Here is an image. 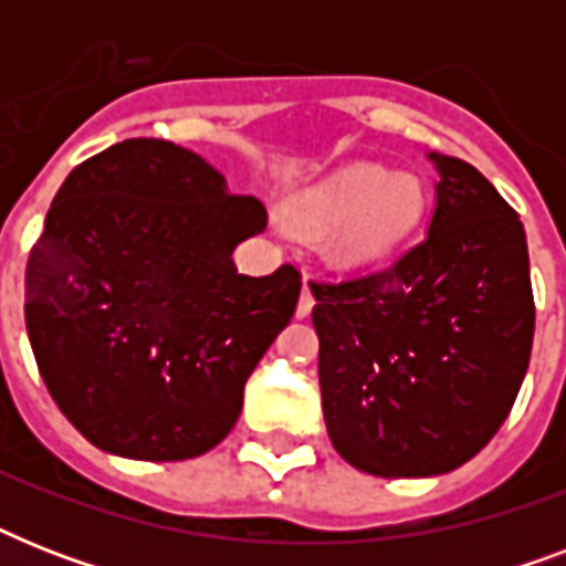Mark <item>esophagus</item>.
<instances>
[{
	"label": "esophagus",
	"instance_id": "esophagus-1",
	"mask_svg": "<svg viewBox=\"0 0 566 566\" xmlns=\"http://www.w3.org/2000/svg\"><path fill=\"white\" fill-rule=\"evenodd\" d=\"M311 308H314V293H311L308 282L302 284V296H300V305H296V317H308Z\"/></svg>",
	"mask_w": 566,
	"mask_h": 566
}]
</instances>
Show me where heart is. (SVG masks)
Masks as SVG:
<instances>
[{
    "mask_svg": "<svg viewBox=\"0 0 566 566\" xmlns=\"http://www.w3.org/2000/svg\"><path fill=\"white\" fill-rule=\"evenodd\" d=\"M305 229L326 231L337 266L367 270L394 255L426 213V185L413 172H385L376 164H349L291 199Z\"/></svg>",
    "mask_w": 566,
    "mask_h": 566,
    "instance_id": "b5f03b06",
    "label": "heart"
}]
</instances>
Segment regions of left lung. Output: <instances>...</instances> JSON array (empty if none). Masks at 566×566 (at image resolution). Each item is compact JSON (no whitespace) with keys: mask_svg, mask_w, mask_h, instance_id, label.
<instances>
[{"mask_svg":"<svg viewBox=\"0 0 566 566\" xmlns=\"http://www.w3.org/2000/svg\"><path fill=\"white\" fill-rule=\"evenodd\" d=\"M438 205L399 261L311 284L328 438L381 479L467 464L500 431L535 337L526 231L482 172L429 153Z\"/></svg>","mask_w":566,"mask_h":566,"instance_id":"obj_1","label":"left lung"}]
</instances>
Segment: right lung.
<instances>
[{
    "label": "right lung",
    "instance_id": "obj_1",
    "mask_svg": "<svg viewBox=\"0 0 566 566\" xmlns=\"http://www.w3.org/2000/svg\"><path fill=\"white\" fill-rule=\"evenodd\" d=\"M264 226V205L170 140L132 137L66 176L25 266V328L93 447L185 461L229 434L302 291L291 264L238 273L231 252Z\"/></svg>",
    "mask_w": 566,
    "mask_h": 566
}]
</instances>
